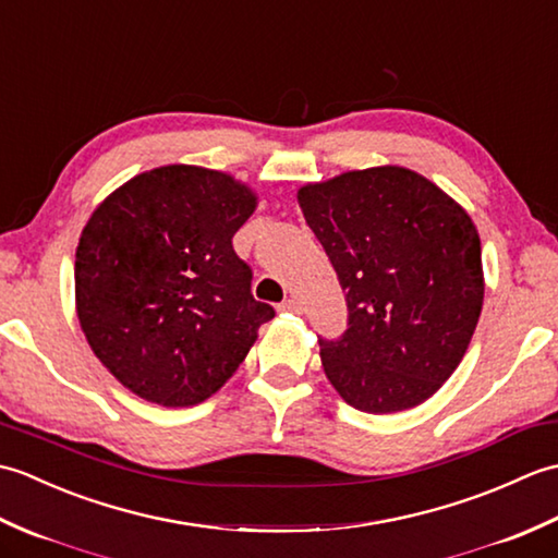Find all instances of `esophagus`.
Here are the masks:
<instances>
[{
	"label": "esophagus",
	"mask_w": 558,
	"mask_h": 558,
	"mask_svg": "<svg viewBox=\"0 0 558 558\" xmlns=\"http://www.w3.org/2000/svg\"><path fill=\"white\" fill-rule=\"evenodd\" d=\"M280 312H292V314H302V304L294 300V298H288V300H282L280 302V306H278Z\"/></svg>",
	"instance_id": "1"
}]
</instances>
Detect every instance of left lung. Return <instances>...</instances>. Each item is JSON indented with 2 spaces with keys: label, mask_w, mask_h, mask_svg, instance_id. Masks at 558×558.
<instances>
[{
  "label": "left lung",
  "mask_w": 558,
  "mask_h": 558,
  "mask_svg": "<svg viewBox=\"0 0 558 558\" xmlns=\"http://www.w3.org/2000/svg\"><path fill=\"white\" fill-rule=\"evenodd\" d=\"M298 198L348 292L345 333L318 338L328 381L362 412L420 405L458 369L480 322L475 225L434 182L396 165L306 184Z\"/></svg>",
  "instance_id": "8db88e82"
}]
</instances>
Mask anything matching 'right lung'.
I'll list each match as a JSON object with an SVG mask.
<instances>
[{
    "instance_id": "right-lung-1",
    "label": "right lung",
    "mask_w": 558,
    "mask_h": 558,
    "mask_svg": "<svg viewBox=\"0 0 558 558\" xmlns=\"http://www.w3.org/2000/svg\"><path fill=\"white\" fill-rule=\"evenodd\" d=\"M256 208L234 177L168 165L122 184L76 248V314L96 357L138 398L204 402L276 312L252 294L232 236Z\"/></svg>"
}]
</instances>
